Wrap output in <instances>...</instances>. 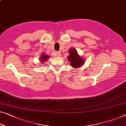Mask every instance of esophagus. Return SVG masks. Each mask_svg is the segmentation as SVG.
Instances as JSON below:
<instances>
[{
    "mask_svg": "<svg viewBox=\"0 0 126 126\" xmlns=\"http://www.w3.org/2000/svg\"><path fill=\"white\" fill-rule=\"evenodd\" d=\"M55 55L57 56V57H60L61 56V52H56Z\"/></svg>",
    "mask_w": 126,
    "mask_h": 126,
    "instance_id": "34e87169",
    "label": "esophagus"
}]
</instances>
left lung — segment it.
<instances>
[{
    "mask_svg": "<svg viewBox=\"0 0 126 126\" xmlns=\"http://www.w3.org/2000/svg\"><path fill=\"white\" fill-rule=\"evenodd\" d=\"M68 52L69 55L67 58V59L69 61L71 66L74 68L81 67L84 64L85 60L84 58L79 55L77 50L74 48H69Z\"/></svg>",
    "mask_w": 126,
    "mask_h": 126,
    "instance_id": "left-lung-1",
    "label": "left lung"
}]
</instances>
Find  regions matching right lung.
Returning <instances> with one entry per match:
<instances>
[{
	"label": "right lung",
	"instance_id": "right-lung-1",
	"mask_svg": "<svg viewBox=\"0 0 126 126\" xmlns=\"http://www.w3.org/2000/svg\"><path fill=\"white\" fill-rule=\"evenodd\" d=\"M49 57V55H46V54H45V53H43L42 55H41L40 58H39V61L41 62V63H44L45 62L47 61Z\"/></svg>",
	"mask_w": 126,
	"mask_h": 126
}]
</instances>
